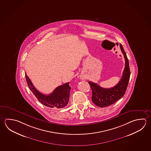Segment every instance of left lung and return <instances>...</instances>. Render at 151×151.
Instances as JSON below:
<instances>
[{"instance_id":"left-lung-1","label":"left lung","mask_w":151,"mask_h":151,"mask_svg":"<svg viewBox=\"0 0 151 151\" xmlns=\"http://www.w3.org/2000/svg\"><path fill=\"white\" fill-rule=\"evenodd\" d=\"M120 47L125 59V67L122 76L118 84L112 88H104L96 83L88 82L92 90V101L99 107H107L114 104L115 101L121 99L126 93L130 79V71L129 60L121 44H120Z\"/></svg>"}]
</instances>
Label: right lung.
<instances>
[{
    "mask_svg": "<svg viewBox=\"0 0 151 151\" xmlns=\"http://www.w3.org/2000/svg\"><path fill=\"white\" fill-rule=\"evenodd\" d=\"M25 78L27 85L39 102L45 106L51 108L62 109L65 107L68 104L70 97V92L71 88L69 86V82L59 86L54 89L52 93L44 95L36 89L30 79L25 74Z\"/></svg>",
    "mask_w": 151,
    "mask_h": 151,
    "instance_id": "add662e5",
    "label": "right lung"
}]
</instances>
